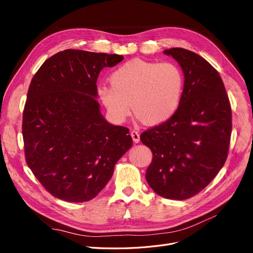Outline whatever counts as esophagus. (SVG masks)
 I'll return each mask as SVG.
<instances>
[{
  "instance_id": "1",
  "label": "esophagus",
  "mask_w": 253,
  "mask_h": 253,
  "mask_svg": "<svg viewBox=\"0 0 253 253\" xmlns=\"http://www.w3.org/2000/svg\"><path fill=\"white\" fill-rule=\"evenodd\" d=\"M131 136H132L133 141L135 143H138L140 141V136H139V134H138V132H137V131H132L131 132Z\"/></svg>"
}]
</instances>
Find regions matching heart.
<instances>
[{"mask_svg":"<svg viewBox=\"0 0 253 253\" xmlns=\"http://www.w3.org/2000/svg\"><path fill=\"white\" fill-rule=\"evenodd\" d=\"M111 85L98 87L99 100L110 116L125 121L131 112L147 126L169 121L179 109L185 78L179 66L172 62H153L133 59L110 76Z\"/></svg>","mask_w":253,"mask_h":253,"instance_id":"obj_1","label":"heart"}]
</instances>
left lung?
Listing matches in <instances>:
<instances>
[{
	"mask_svg": "<svg viewBox=\"0 0 253 253\" xmlns=\"http://www.w3.org/2000/svg\"><path fill=\"white\" fill-rule=\"evenodd\" d=\"M180 65L185 89L179 109L140 135L153 153L145 178L154 192L183 201L206 188L225 165L231 136V108L219 74L185 48L164 50Z\"/></svg>",
	"mask_w": 253,
	"mask_h": 253,
	"instance_id": "1",
	"label": "left lung"
}]
</instances>
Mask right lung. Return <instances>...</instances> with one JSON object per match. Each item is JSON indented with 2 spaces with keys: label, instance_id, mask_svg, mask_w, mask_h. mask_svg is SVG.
<instances>
[{
  "label": "right lung",
  "instance_id": "1",
  "mask_svg": "<svg viewBox=\"0 0 253 253\" xmlns=\"http://www.w3.org/2000/svg\"><path fill=\"white\" fill-rule=\"evenodd\" d=\"M122 60L65 49L45 61L30 83L22 127L26 163L60 200H93L132 147L128 128L106 121L97 101L99 74Z\"/></svg>",
  "mask_w": 253,
  "mask_h": 253
}]
</instances>
